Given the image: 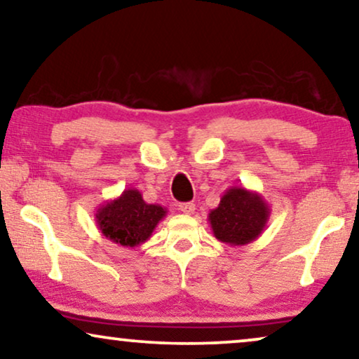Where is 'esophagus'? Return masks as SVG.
Listing matches in <instances>:
<instances>
[{"label": "esophagus", "instance_id": "1", "mask_svg": "<svg viewBox=\"0 0 359 359\" xmlns=\"http://www.w3.org/2000/svg\"><path fill=\"white\" fill-rule=\"evenodd\" d=\"M180 210H181V212H184V214H194L196 204L194 203H181Z\"/></svg>", "mask_w": 359, "mask_h": 359}]
</instances>
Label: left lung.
Instances as JSON below:
<instances>
[{"label":"left lung","mask_w":359,"mask_h":359,"mask_svg":"<svg viewBox=\"0 0 359 359\" xmlns=\"http://www.w3.org/2000/svg\"><path fill=\"white\" fill-rule=\"evenodd\" d=\"M269 204L257 191L232 186L225 191L220 203L208 215L214 237L219 242L242 247L252 243L266 227Z\"/></svg>","instance_id":"obj_1"}]
</instances>
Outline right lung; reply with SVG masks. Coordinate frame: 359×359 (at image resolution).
I'll return each instance as SVG.
<instances>
[{
  "instance_id": "add662e5",
  "label": "right lung",
  "mask_w": 359,
  "mask_h": 359,
  "mask_svg": "<svg viewBox=\"0 0 359 359\" xmlns=\"http://www.w3.org/2000/svg\"><path fill=\"white\" fill-rule=\"evenodd\" d=\"M166 214V208L147 204L139 189L129 188L116 199L101 204L95 219L97 229L107 240L121 247L135 248L151 237Z\"/></svg>"
}]
</instances>
